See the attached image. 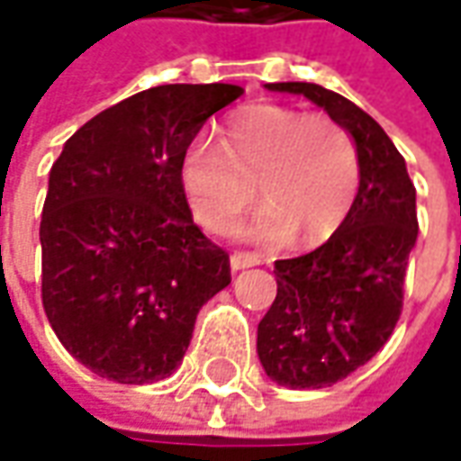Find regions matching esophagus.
<instances>
[{
  "label": "esophagus",
  "instance_id": "34e87169",
  "mask_svg": "<svg viewBox=\"0 0 461 461\" xmlns=\"http://www.w3.org/2000/svg\"><path fill=\"white\" fill-rule=\"evenodd\" d=\"M261 264V257L254 251H233L230 254V269L239 272V269H249V267H257Z\"/></svg>",
  "mask_w": 461,
  "mask_h": 461
}]
</instances>
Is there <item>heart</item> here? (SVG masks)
<instances>
[{"instance_id": "heart-1", "label": "heart", "mask_w": 461, "mask_h": 461, "mask_svg": "<svg viewBox=\"0 0 461 461\" xmlns=\"http://www.w3.org/2000/svg\"><path fill=\"white\" fill-rule=\"evenodd\" d=\"M258 194L254 233L305 243L330 239L348 218L362 186L354 135L328 115L285 104H249L222 122L221 143L194 140L179 164V182L194 221L225 233Z\"/></svg>"}]
</instances>
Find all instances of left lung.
Returning a JSON list of instances; mask_svg holds the SVG:
<instances>
[{
	"label": "left lung",
	"mask_w": 461,
	"mask_h": 461,
	"mask_svg": "<svg viewBox=\"0 0 461 461\" xmlns=\"http://www.w3.org/2000/svg\"><path fill=\"white\" fill-rule=\"evenodd\" d=\"M354 135L362 186L346 222L305 257L275 261L276 297L258 323L264 372L293 390H321L369 362L402 312L408 257L418 239L416 186L375 117L321 84L279 81Z\"/></svg>",
	"instance_id": "obj_1"
}]
</instances>
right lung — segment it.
Returning a JSON list of instances; mask_svg holds the SVG:
<instances>
[{"mask_svg": "<svg viewBox=\"0 0 461 461\" xmlns=\"http://www.w3.org/2000/svg\"><path fill=\"white\" fill-rule=\"evenodd\" d=\"M240 95L236 84L151 86L84 122L50 168L43 308L99 377H168L200 308L230 285L228 251L192 221L179 164L204 120Z\"/></svg>", "mask_w": 461, "mask_h": 461, "instance_id": "1", "label": "right lung"}]
</instances>
